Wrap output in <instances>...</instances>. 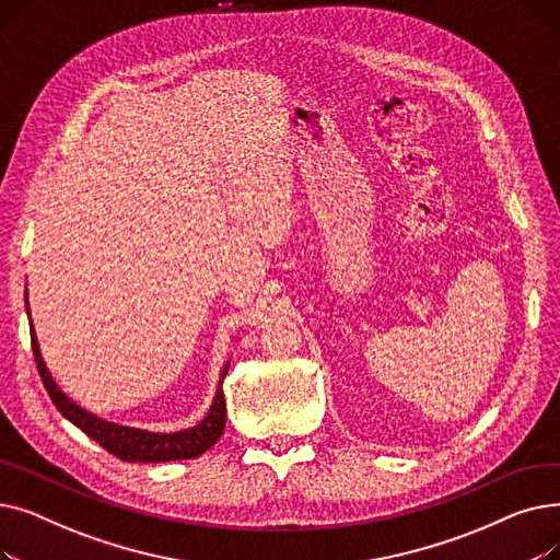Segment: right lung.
Returning a JSON list of instances; mask_svg holds the SVG:
<instances>
[{
    "mask_svg": "<svg viewBox=\"0 0 560 560\" xmlns=\"http://www.w3.org/2000/svg\"><path fill=\"white\" fill-rule=\"evenodd\" d=\"M32 347H34V359L38 365V374L45 384V390H47L49 399L54 401V406L61 410V416H66L74 427H79L85 435H91L95 443H100L108 454L117 456L120 460L165 463V460L195 458V456L203 454L206 450H211L224 431L226 401H224V393H222V381L226 376L229 363L222 370V378H220V386H218L209 416H206L192 429L161 435V433H147V431H138V429L108 424L91 413H85L83 408L72 404L61 390H58V386L51 381V376L40 359V349H38L36 336H34V327H32Z\"/></svg>",
    "mask_w": 560,
    "mask_h": 560,
    "instance_id": "add662e5",
    "label": "right lung"
}]
</instances>
